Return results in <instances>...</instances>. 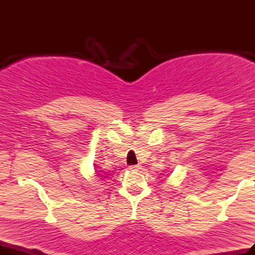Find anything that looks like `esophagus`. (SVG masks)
<instances>
[{
  "label": "esophagus",
  "instance_id": "1",
  "mask_svg": "<svg viewBox=\"0 0 255 255\" xmlns=\"http://www.w3.org/2000/svg\"><path fill=\"white\" fill-rule=\"evenodd\" d=\"M139 168H140V165H139V164L130 165V166H129V169H131V170H138Z\"/></svg>",
  "mask_w": 255,
  "mask_h": 255
}]
</instances>
